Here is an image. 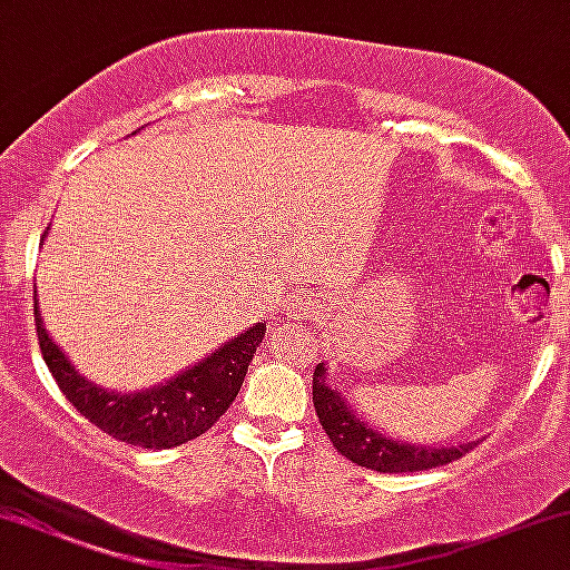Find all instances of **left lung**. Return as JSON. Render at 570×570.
I'll return each mask as SVG.
<instances>
[{
  "mask_svg": "<svg viewBox=\"0 0 570 570\" xmlns=\"http://www.w3.org/2000/svg\"><path fill=\"white\" fill-rule=\"evenodd\" d=\"M313 405L323 431L328 434L338 455L379 473L429 471V468L446 465L452 460L463 458L465 452H471L479 444L463 442L458 446H415L386 439L379 431H373L363 417L352 413L344 405V400L338 397L336 389L326 384V368H323V363L313 373Z\"/></svg>",
  "mask_w": 570,
  "mask_h": 570,
  "instance_id": "obj_1",
  "label": "left lung"
}]
</instances>
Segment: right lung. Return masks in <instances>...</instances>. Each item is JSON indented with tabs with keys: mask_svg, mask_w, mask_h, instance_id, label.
Returning a JSON list of instances; mask_svg holds the SVG:
<instances>
[{
	"mask_svg": "<svg viewBox=\"0 0 570 570\" xmlns=\"http://www.w3.org/2000/svg\"><path fill=\"white\" fill-rule=\"evenodd\" d=\"M45 242V236H41ZM39 347L52 379L83 417H89L102 434L144 450H170L186 444L218 423L232 407L247 376V368L261 347L265 326L257 323L242 336L232 338L207 355L194 368L178 373L163 386L141 389L136 394H115L99 389L78 373L62 350L41 326L39 307L33 305Z\"/></svg>",
	"mask_w": 570,
	"mask_h": 570,
	"instance_id": "add662e5",
	"label": "right lung"
}]
</instances>
